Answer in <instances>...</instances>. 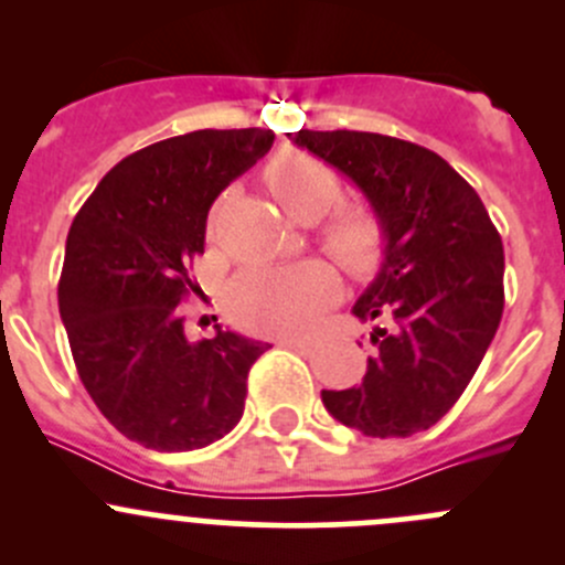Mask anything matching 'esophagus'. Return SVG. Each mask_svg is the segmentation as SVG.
<instances>
[{
  "label": "esophagus",
  "instance_id": "34e87169",
  "mask_svg": "<svg viewBox=\"0 0 565 565\" xmlns=\"http://www.w3.org/2000/svg\"><path fill=\"white\" fill-rule=\"evenodd\" d=\"M278 344H281V347H289V350L309 352L311 341H309V339H292V335H287V339H278Z\"/></svg>",
  "mask_w": 565,
  "mask_h": 565
}]
</instances>
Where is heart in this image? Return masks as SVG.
<instances>
[{
	"instance_id": "heart-1",
	"label": "heart",
	"mask_w": 565,
	"mask_h": 565,
	"mask_svg": "<svg viewBox=\"0 0 565 565\" xmlns=\"http://www.w3.org/2000/svg\"><path fill=\"white\" fill-rule=\"evenodd\" d=\"M267 185L284 213L303 224L324 218L341 199L339 174L315 156L284 152L267 167ZM330 256L355 276H369L385 259V230L369 210H344L322 232ZM339 295L328 265L259 267L232 284L230 309L237 322L259 333H303L315 328Z\"/></svg>"
}]
</instances>
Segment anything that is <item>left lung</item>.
<instances>
[{
	"instance_id": "8db88e82",
	"label": "left lung",
	"mask_w": 565,
	"mask_h": 565,
	"mask_svg": "<svg viewBox=\"0 0 565 565\" xmlns=\"http://www.w3.org/2000/svg\"><path fill=\"white\" fill-rule=\"evenodd\" d=\"M350 177L385 230V259L352 306L377 322L361 385L322 391L366 437L431 429L481 366L503 317V243L470 182L437 152L363 130L287 134Z\"/></svg>"
}]
</instances>
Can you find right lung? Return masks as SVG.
<instances>
[{"instance_id":"right-lung-1","label":"right lung","mask_w":565,"mask_h":565,"mask_svg":"<svg viewBox=\"0 0 565 565\" xmlns=\"http://www.w3.org/2000/svg\"><path fill=\"white\" fill-rule=\"evenodd\" d=\"M276 134L193 130L122 158L67 232L60 317L78 377L108 424L152 451H193L230 435L246 380L270 344L215 324L188 341L180 303L196 284L207 213Z\"/></svg>"}]
</instances>
